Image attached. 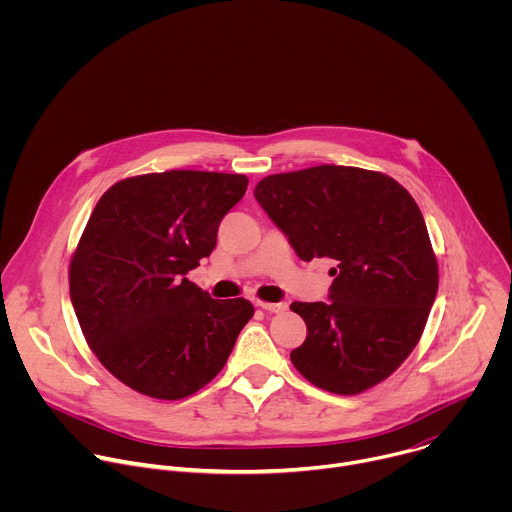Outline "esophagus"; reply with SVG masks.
<instances>
[{
  "mask_svg": "<svg viewBox=\"0 0 512 512\" xmlns=\"http://www.w3.org/2000/svg\"><path fill=\"white\" fill-rule=\"evenodd\" d=\"M257 306L269 314H279V312H285L287 310V304L279 302V304H267V302H257Z\"/></svg>",
  "mask_w": 512,
  "mask_h": 512,
  "instance_id": "esophagus-1",
  "label": "esophagus"
}]
</instances>
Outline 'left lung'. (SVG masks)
<instances>
[{"label":"left lung","instance_id":"8db88e82","mask_svg":"<svg viewBox=\"0 0 512 512\" xmlns=\"http://www.w3.org/2000/svg\"><path fill=\"white\" fill-rule=\"evenodd\" d=\"M255 198L300 259L328 257L326 302L289 308L308 326L291 350L316 387L356 395L387 379L421 338L437 294L423 214L393 178L348 166L273 174Z\"/></svg>","mask_w":512,"mask_h":512}]
</instances>
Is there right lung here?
<instances>
[{"label": "right lung", "mask_w": 512, "mask_h": 512, "mask_svg": "<svg viewBox=\"0 0 512 512\" xmlns=\"http://www.w3.org/2000/svg\"><path fill=\"white\" fill-rule=\"evenodd\" d=\"M247 184L243 174L170 170L121 180L97 202L70 261V302L103 367L137 393H196L251 320L247 300H212L186 277Z\"/></svg>", "instance_id": "obj_1"}]
</instances>
